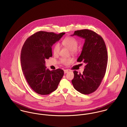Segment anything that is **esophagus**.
<instances>
[{"mask_svg": "<svg viewBox=\"0 0 127 127\" xmlns=\"http://www.w3.org/2000/svg\"><path fill=\"white\" fill-rule=\"evenodd\" d=\"M68 72V70H66V69L64 70V74H66V73H67Z\"/></svg>", "mask_w": 127, "mask_h": 127, "instance_id": "34e87169", "label": "esophagus"}]
</instances>
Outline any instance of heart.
Segmentation results:
<instances>
[{
	"instance_id": "1",
	"label": "heart",
	"mask_w": 127,
	"mask_h": 127,
	"mask_svg": "<svg viewBox=\"0 0 127 127\" xmlns=\"http://www.w3.org/2000/svg\"><path fill=\"white\" fill-rule=\"evenodd\" d=\"M62 44L71 51L72 53L77 52V48L78 46V41L72 37H66L62 41ZM60 50V46L58 43L56 44L53 49V52L55 55H57ZM61 62L64 65H68L73 62L71 58H62L60 60Z\"/></svg>"
}]
</instances>
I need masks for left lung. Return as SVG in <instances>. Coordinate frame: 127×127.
<instances>
[{"label": "left lung", "mask_w": 127, "mask_h": 127, "mask_svg": "<svg viewBox=\"0 0 127 127\" xmlns=\"http://www.w3.org/2000/svg\"><path fill=\"white\" fill-rule=\"evenodd\" d=\"M75 35L85 39L77 62H83L86 65L82 74L73 71L72 83L76 91L89 94L96 91L105 76L108 64L107 50L103 38L93 31L77 30L71 36Z\"/></svg>", "instance_id": "obj_1"}]
</instances>
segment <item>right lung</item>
Wrapping results in <instances>:
<instances>
[{"mask_svg":"<svg viewBox=\"0 0 127 127\" xmlns=\"http://www.w3.org/2000/svg\"><path fill=\"white\" fill-rule=\"evenodd\" d=\"M64 34L39 31L29 36L22 46V70L30 87L37 94L47 95L53 92L64 76L61 69L52 71L47 69L45 60L52 56V45Z\"/></svg>","mask_w":127,"mask_h":127,"instance_id":"right-lung-1","label":"right lung"}]
</instances>
